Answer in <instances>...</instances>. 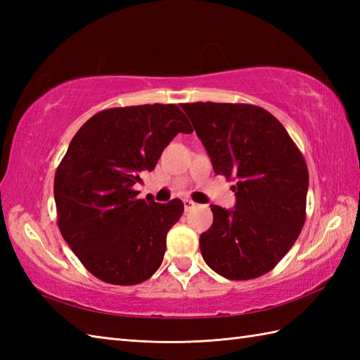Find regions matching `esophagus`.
Instances as JSON below:
<instances>
[{"instance_id":"esophagus-1","label":"esophagus","mask_w":360,"mask_h":360,"mask_svg":"<svg viewBox=\"0 0 360 360\" xmlns=\"http://www.w3.org/2000/svg\"><path fill=\"white\" fill-rule=\"evenodd\" d=\"M196 205V202H193L192 200H184V209H186V212H188L190 209H193Z\"/></svg>"}]
</instances>
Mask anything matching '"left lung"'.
<instances>
[{"label":"left lung","mask_w":360,"mask_h":360,"mask_svg":"<svg viewBox=\"0 0 360 360\" xmlns=\"http://www.w3.org/2000/svg\"><path fill=\"white\" fill-rule=\"evenodd\" d=\"M217 174L236 179L233 209L210 205L213 223L200 236L210 269L250 280L274 269L304 224L308 167L269 111L244 103H184Z\"/></svg>","instance_id":"obj_1"}]
</instances>
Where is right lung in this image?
<instances>
[{"label": "right lung", "instance_id": "add662e5", "mask_svg": "<svg viewBox=\"0 0 360 360\" xmlns=\"http://www.w3.org/2000/svg\"><path fill=\"white\" fill-rule=\"evenodd\" d=\"M192 131L178 106L155 103L97 112L72 137L53 179L58 227L97 278L137 285L159 269L184 204L139 200L133 186L176 134Z\"/></svg>", "mask_w": 360, "mask_h": 360}]
</instances>
